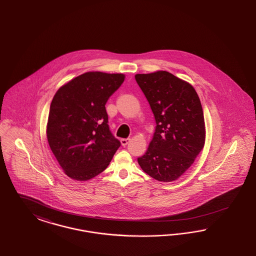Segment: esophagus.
Here are the masks:
<instances>
[{
	"label": "esophagus",
	"instance_id": "1",
	"mask_svg": "<svg viewBox=\"0 0 256 256\" xmlns=\"http://www.w3.org/2000/svg\"><path fill=\"white\" fill-rule=\"evenodd\" d=\"M130 142H131L130 138H122V140H120V143H122V146H126Z\"/></svg>",
	"mask_w": 256,
	"mask_h": 256
}]
</instances>
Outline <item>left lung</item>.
<instances>
[{"label": "left lung", "mask_w": 256, "mask_h": 256, "mask_svg": "<svg viewBox=\"0 0 256 256\" xmlns=\"http://www.w3.org/2000/svg\"><path fill=\"white\" fill-rule=\"evenodd\" d=\"M134 78L156 124L149 147L138 162L154 180H176L204 147L206 130L198 95L189 82L167 71Z\"/></svg>", "instance_id": "8db88e82"}]
</instances>
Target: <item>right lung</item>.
<instances>
[{
    "label": "right lung",
    "instance_id": "obj_1",
    "mask_svg": "<svg viewBox=\"0 0 256 256\" xmlns=\"http://www.w3.org/2000/svg\"><path fill=\"white\" fill-rule=\"evenodd\" d=\"M124 74L86 72L62 86L48 114L50 149L70 178L86 181L107 168L120 146L109 129L105 104Z\"/></svg>",
    "mask_w": 256,
    "mask_h": 256
}]
</instances>
